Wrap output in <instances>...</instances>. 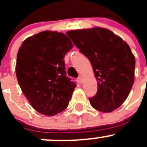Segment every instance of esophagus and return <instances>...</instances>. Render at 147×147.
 <instances>
[{"label": "esophagus", "instance_id": "obj_1", "mask_svg": "<svg viewBox=\"0 0 147 147\" xmlns=\"http://www.w3.org/2000/svg\"><path fill=\"white\" fill-rule=\"evenodd\" d=\"M78 80H79L80 82H82V81H83V78H82V76H81V75H80V76L78 77Z\"/></svg>", "mask_w": 147, "mask_h": 147}]
</instances>
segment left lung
Returning <instances> with one entry per match:
<instances>
[{"label": "left lung", "instance_id": "8db88e82", "mask_svg": "<svg viewBox=\"0 0 147 147\" xmlns=\"http://www.w3.org/2000/svg\"><path fill=\"white\" fill-rule=\"evenodd\" d=\"M66 34L92 66L97 92L89 99L90 105L102 112L119 108L128 97L134 81L135 57L129 46L103 28L75 30Z\"/></svg>", "mask_w": 147, "mask_h": 147}]
</instances>
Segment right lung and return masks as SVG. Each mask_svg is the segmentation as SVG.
Returning <instances> with one entry per match:
<instances>
[{"label": "right lung", "instance_id": "obj_1", "mask_svg": "<svg viewBox=\"0 0 147 147\" xmlns=\"http://www.w3.org/2000/svg\"><path fill=\"white\" fill-rule=\"evenodd\" d=\"M73 47L67 35L42 31L25 40L16 73L22 92L39 113L54 116L68 106L76 84L66 77L64 57Z\"/></svg>", "mask_w": 147, "mask_h": 147}]
</instances>
